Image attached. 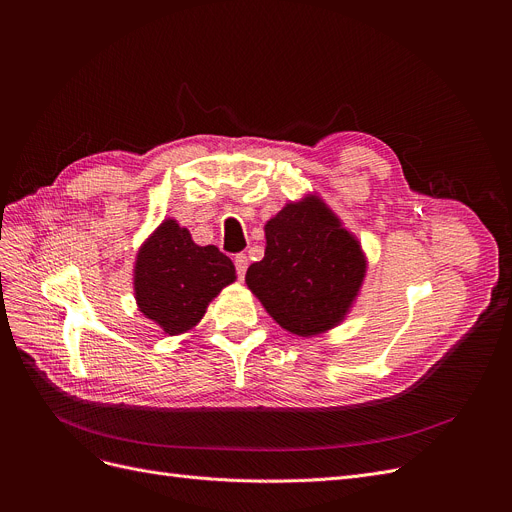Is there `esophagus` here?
<instances>
[{
	"label": "esophagus",
	"instance_id": "esophagus-1",
	"mask_svg": "<svg viewBox=\"0 0 512 512\" xmlns=\"http://www.w3.org/2000/svg\"><path fill=\"white\" fill-rule=\"evenodd\" d=\"M234 267H236L238 278H245L247 267H249V257H247L245 253H238V255L234 257Z\"/></svg>",
	"mask_w": 512,
	"mask_h": 512
}]
</instances>
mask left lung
<instances>
[{"instance_id":"left-lung-1","label":"left lung","mask_w":512,"mask_h":512,"mask_svg":"<svg viewBox=\"0 0 512 512\" xmlns=\"http://www.w3.org/2000/svg\"><path fill=\"white\" fill-rule=\"evenodd\" d=\"M265 240L245 278L265 311L299 336L340 324L365 278L359 240L315 197L288 203L265 224Z\"/></svg>"}]
</instances>
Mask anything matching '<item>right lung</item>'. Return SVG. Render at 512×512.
<instances>
[{"mask_svg": "<svg viewBox=\"0 0 512 512\" xmlns=\"http://www.w3.org/2000/svg\"><path fill=\"white\" fill-rule=\"evenodd\" d=\"M234 278L230 257L213 245H195L186 228L166 220L137 255L134 292L139 309L176 336L197 326L209 301Z\"/></svg>", "mask_w": 512, "mask_h": 512, "instance_id": "1", "label": "right lung"}]
</instances>
